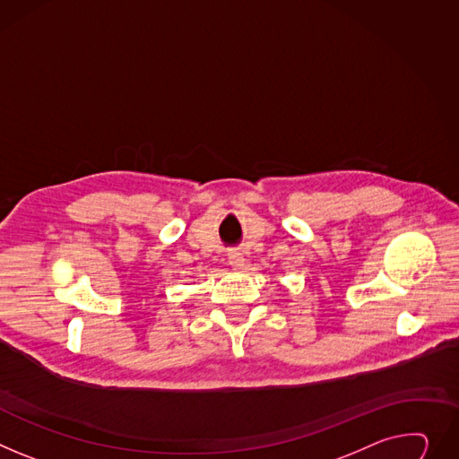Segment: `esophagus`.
Here are the masks:
<instances>
[{
  "mask_svg": "<svg viewBox=\"0 0 459 459\" xmlns=\"http://www.w3.org/2000/svg\"><path fill=\"white\" fill-rule=\"evenodd\" d=\"M229 264H230L234 269H243L245 258H243V255H241L239 251H232V253L229 255Z\"/></svg>",
  "mask_w": 459,
  "mask_h": 459,
  "instance_id": "1",
  "label": "esophagus"
}]
</instances>
